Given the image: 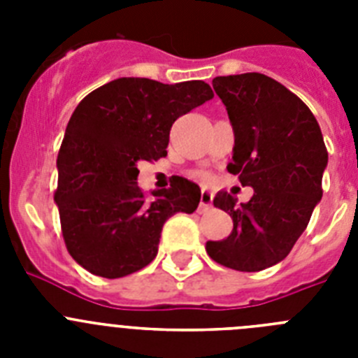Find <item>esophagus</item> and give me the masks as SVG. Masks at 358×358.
Listing matches in <instances>:
<instances>
[{
  "instance_id": "esophagus-1",
  "label": "esophagus",
  "mask_w": 358,
  "mask_h": 358,
  "mask_svg": "<svg viewBox=\"0 0 358 358\" xmlns=\"http://www.w3.org/2000/svg\"><path fill=\"white\" fill-rule=\"evenodd\" d=\"M211 202H213V195L208 189H202L201 192V204H199V210L206 211L211 208Z\"/></svg>"
}]
</instances>
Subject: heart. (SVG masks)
Returning a JSON list of instances; mask_svg holds the SVG:
<instances>
[{
	"instance_id": "1",
	"label": "heart",
	"mask_w": 358,
	"mask_h": 358,
	"mask_svg": "<svg viewBox=\"0 0 358 358\" xmlns=\"http://www.w3.org/2000/svg\"><path fill=\"white\" fill-rule=\"evenodd\" d=\"M201 179H206V176H201Z\"/></svg>"
}]
</instances>
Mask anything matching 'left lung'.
Here are the masks:
<instances>
[{"instance_id": "obj_1", "label": "left lung", "mask_w": 358, "mask_h": 358, "mask_svg": "<svg viewBox=\"0 0 358 358\" xmlns=\"http://www.w3.org/2000/svg\"><path fill=\"white\" fill-rule=\"evenodd\" d=\"M213 90L235 132L227 172L255 194L242 204L227 192L215 195V206L233 218V231L206 242V252L224 267L256 273L280 264L308 226L322 197L328 152L312 110L274 78L217 77Z\"/></svg>"}]
</instances>
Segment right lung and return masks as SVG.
I'll list each match as a JSON object with an SVG mask.
<instances>
[{
	"label": "right lung",
	"instance_id": "obj_1",
	"mask_svg": "<svg viewBox=\"0 0 358 358\" xmlns=\"http://www.w3.org/2000/svg\"><path fill=\"white\" fill-rule=\"evenodd\" d=\"M213 98L210 84L123 77L94 90L66 127L55 204L73 260L96 276L123 278L157 255L163 224L194 213L201 188L185 177L145 197L138 163L166 156L172 123Z\"/></svg>",
	"mask_w": 358,
	"mask_h": 358
}]
</instances>
